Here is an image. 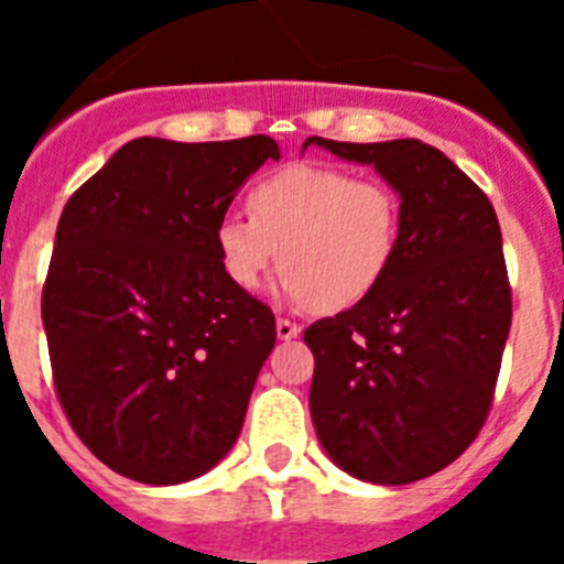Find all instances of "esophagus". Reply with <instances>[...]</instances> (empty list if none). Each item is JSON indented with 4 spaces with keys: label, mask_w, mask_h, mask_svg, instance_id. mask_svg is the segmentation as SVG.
<instances>
[{
    "label": "esophagus",
    "mask_w": 564,
    "mask_h": 564,
    "mask_svg": "<svg viewBox=\"0 0 564 564\" xmlns=\"http://www.w3.org/2000/svg\"><path fill=\"white\" fill-rule=\"evenodd\" d=\"M299 333H302V327H299L296 322H291V318H276V336L282 338V341H291Z\"/></svg>",
    "instance_id": "esophagus-1"
}]
</instances>
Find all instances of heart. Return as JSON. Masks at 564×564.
<instances>
[{"label":"heart","mask_w":564,"mask_h":564,"mask_svg":"<svg viewBox=\"0 0 564 564\" xmlns=\"http://www.w3.org/2000/svg\"><path fill=\"white\" fill-rule=\"evenodd\" d=\"M253 217L223 214L214 246L231 285L253 293L282 259L276 293L299 307L341 313L390 276L403 203L383 181L327 163H291L251 188Z\"/></svg>","instance_id":"heart-1"}]
</instances>
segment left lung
Returning <instances> with one entry per match:
<instances>
[{
	"mask_svg": "<svg viewBox=\"0 0 564 564\" xmlns=\"http://www.w3.org/2000/svg\"><path fill=\"white\" fill-rule=\"evenodd\" d=\"M403 203L401 251L361 305L305 330L316 358L311 417L327 457L376 486L435 475L475 441L511 327L502 234L486 194L415 138L338 143Z\"/></svg>",
	"mask_w": 564,
	"mask_h": 564,
	"instance_id": "obj_1",
	"label": "left lung"
}]
</instances>
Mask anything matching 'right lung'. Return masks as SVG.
I'll return each mask as SVG.
<instances>
[{"label":"right lung","instance_id":"add662e5","mask_svg":"<svg viewBox=\"0 0 564 564\" xmlns=\"http://www.w3.org/2000/svg\"><path fill=\"white\" fill-rule=\"evenodd\" d=\"M268 134L134 138L67 200L42 322L58 401L93 455L147 486L206 475L237 443L276 322L231 285L214 228Z\"/></svg>","mask_w":564,"mask_h":564}]
</instances>
